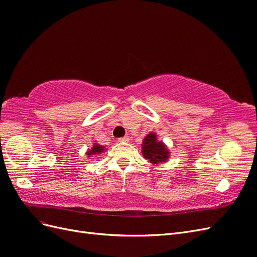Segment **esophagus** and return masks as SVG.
Segmentation results:
<instances>
[{
    "label": "esophagus",
    "instance_id": "34e87169",
    "mask_svg": "<svg viewBox=\"0 0 257 257\" xmlns=\"http://www.w3.org/2000/svg\"><path fill=\"white\" fill-rule=\"evenodd\" d=\"M119 142L120 143H128L130 142V136H124L119 138Z\"/></svg>",
    "mask_w": 257,
    "mask_h": 257
}]
</instances>
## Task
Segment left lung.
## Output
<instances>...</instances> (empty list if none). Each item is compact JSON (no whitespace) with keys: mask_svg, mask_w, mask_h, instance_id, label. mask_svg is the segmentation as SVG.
Instances as JSON below:
<instances>
[{"mask_svg":"<svg viewBox=\"0 0 257 257\" xmlns=\"http://www.w3.org/2000/svg\"><path fill=\"white\" fill-rule=\"evenodd\" d=\"M143 157L153 165H160L166 163L170 157L167 146L159 141L158 135L154 132L148 134L142 144Z\"/></svg>","mask_w":257,"mask_h":257,"instance_id":"8db88e82","label":"left lung"}]
</instances>
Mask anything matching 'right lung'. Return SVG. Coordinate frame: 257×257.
Instances as JSON below:
<instances>
[{"label":"right lung","instance_id":"obj_1","mask_svg":"<svg viewBox=\"0 0 257 257\" xmlns=\"http://www.w3.org/2000/svg\"><path fill=\"white\" fill-rule=\"evenodd\" d=\"M105 150H106V147H104V146H102V145H99V144H97V143H94V145H93V147L91 148V149H89L85 154H87L88 159H91V158L94 159L95 157H97V155L104 153Z\"/></svg>","mask_w":257,"mask_h":257}]
</instances>
